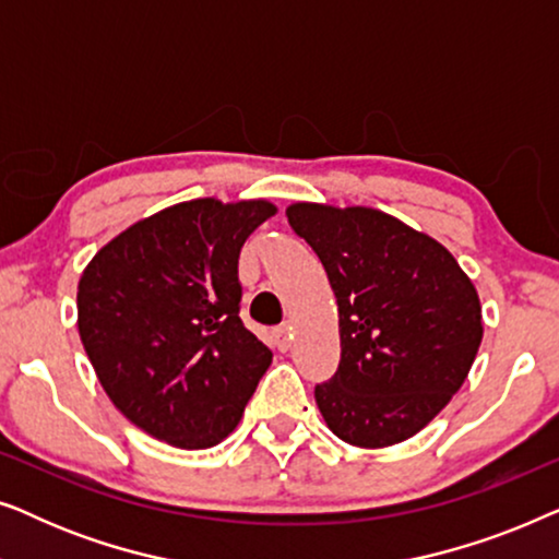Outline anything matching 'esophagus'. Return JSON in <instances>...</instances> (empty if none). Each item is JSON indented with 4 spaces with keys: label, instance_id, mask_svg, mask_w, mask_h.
<instances>
[{
    "label": "esophagus",
    "instance_id": "esophagus-1",
    "mask_svg": "<svg viewBox=\"0 0 559 559\" xmlns=\"http://www.w3.org/2000/svg\"><path fill=\"white\" fill-rule=\"evenodd\" d=\"M274 346H277V350H287L293 346V328L280 325L277 331H274Z\"/></svg>",
    "mask_w": 559,
    "mask_h": 559
}]
</instances>
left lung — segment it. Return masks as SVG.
I'll use <instances>...</instances> for the list:
<instances>
[{"instance_id": "1", "label": "left lung", "mask_w": 559, "mask_h": 559, "mask_svg": "<svg viewBox=\"0 0 559 559\" xmlns=\"http://www.w3.org/2000/svg\"><path fill=\"white\" fill-rule=\"evenodd\" d=\"M338 302L341 361L316 384L343 442L386 448L423 430L468 377L484 325L473 282L430 236L373 209L295 203Z\"/></svg>"}]
</instances>
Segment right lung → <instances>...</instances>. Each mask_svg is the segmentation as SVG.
I'll return each mask as SVG.
<instances>
[{"mask_svg":"<svg viewBox=\"0 0 559 559\" xmlns=\"http://www.w3.org/2000/svg\"><path fill=\"white\" fill-rule=\"evenodd\" d=\"M266 201L178 203L106 243L79 282V333L129 423L175 448L234 432L272 364L243 328L239 254Z\"/></svg>","mask_w":559,"mask_h":559,"instance_id":"obj_1","label":"right lung"}]
</instances>
